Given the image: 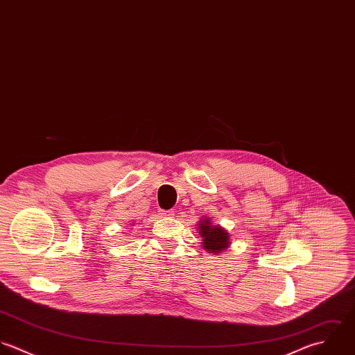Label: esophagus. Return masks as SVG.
I'll use <instances>...</instances> for the list:
<instances>
[{"label": "esophagus", "instance_id": "1", "mask_svg": "<svg viewBox=\"0 0 355 355\" xmlns=\"http://www.w3.org/2000/svg\"><path fill=\"white\" fill-rule=\"evenodd\" d=\"M161 215L165 216V218H172V216L175 215V212H173L172 209H169V211H161Z\"/></svg>", "mask_w": 355, "mask_h": 355}]
</instances>
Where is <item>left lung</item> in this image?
I'll return each instance as SVG.
<instances>
[{
    "mask_svg": "<svg viewBox=\"0 0 355 355\" xmlns=\"http://www.w3.org/2000/svg\"><path fill=\"white\" fill-rule=\"evenodd\" d=\"M200 236L202 238V248L209 253H222L229 248L230 234L220 226H214L209 218L202 219L198 223Z\"/></svg>",
    "mask_w": 355,
    "mask_h": 355,
    "instance_id": "obj_1",
    "label": "left lung"
}]
</instances>
